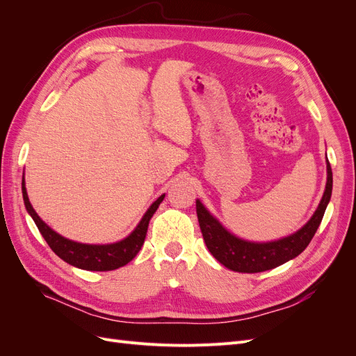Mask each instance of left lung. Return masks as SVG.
I'll list each match as a JSON object with an SVG mask.
<instances>
[{"label": "left lung", "instance_id": "obj_1", "mask_svg": "<svg viewBox=\"0 0 356 356\" xmlns=\"http://www.w3.org/2000/svg\"><path fill=\"white\" fill-rule=\"evenodd\" d=\"M332 191V172L327 159V186L315 213L296 233L272 242H250L230 233L213 215L196 200L199 225L209 252L215 260L233 272L258 273L266 272L293 260L306 250L324 217Z\"/></svg>", "mask_w": 356, "mask_h": 356}]
</instances>
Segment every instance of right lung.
I'll list each match as a JSON object with an SVG mask.
<instances>
[{
  "mask_svg": "<svg viewBox=\"0 0 356 356\" xmlns=\"http://www.w3.org/2000/svg\"><path fill=\"white\" fill-rule=\"evenodd\" d=\"M22 195L28 213L37 224L40 233L42 234V238H44L47 245L51 248V251L59 258H62L65 263L74 267L83 268V270L92 272L115 270V268L123 267L129 261H132L139 252V250H141V246L144 245L149 220H152L154 212L157 211L159 204L165 199V195H161L144 213L143 220L139 221L135 230L123 241L106 245H88L63 238V236H60L55 230H51L49 225L38 217V213L32 208V204L28 199L25 178H22Z\"/></svg>",
  "mask_w": 356,
  "mask_h": 356,
  "instance_id": "obj_1",
  "label": "right lung"
}]
</instances>
